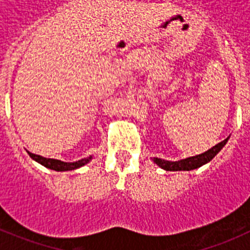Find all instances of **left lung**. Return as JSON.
<instances>
[{"label": "left lung", "mask_w": 250, "mask_h": 250, "mask_svg": "<svg viewBox=\"0 0 250 250\" xmlns=\"http://www.w3.org/2000/svg\"><path fill=\"white\" fill-rule=\"evenodd\" d=\"M229 140V136L225 140H223L222 143L219 144H216L215 146H213L211 149H209L208 151L203 152V154H199V155H195V156H190V158H187V159H183V160H179V161H167L164 160V159H159V158H154L152 161L155 163L156 165L161 167V169L167 170V171H180V170H194V169H198V167H203L204 164L209 163L214 156L223 149Z\"/></svg>", "instance_id": "1"}]
</instances>
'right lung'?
<instances>
[{"instance_id":"right-lung-1","label":"right lung","mask_w":250,"mask_h":250,"mask_svg":"<svg viewBox=\"0 0 250 250\" xmlns=\"http://www.w3.org/2000/svg\"><path fill=\"white\" fill-rule=\"evenodd\" d=\"M28 155L34 159L35 161H37L39 164L43 165L45 167H48L51 170H55V171H68V170H75L79 169V167H83L89 163L92 159V156H89V158L81 159L79 161H74V163H65V161L57 160V159H47L43 158L41 155H36V154H32V152L27 151Z\"/></svg>"}]
</instances>
